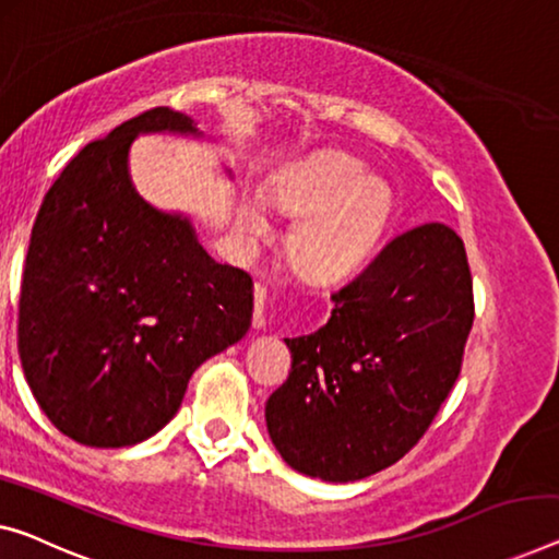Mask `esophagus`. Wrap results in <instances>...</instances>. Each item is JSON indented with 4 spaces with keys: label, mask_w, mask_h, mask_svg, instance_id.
I'll return each mask as SVG.
<instances>
[{
    "label": "esophagus",
    "mask_w": 559,
    "mask_h": 559,
    "mask_svg": "<svg viewBox=\"0 0 559 559\" xmlns=\"http://www.w3.org/2000/svg\"><path fill=\"white\" fill-rule=\"evenodd\" d=\"M253 329H263L265 326V288L255 286L253 288Z\"/></svg>",
    "instance_id": "esophagus-1"
}]
</instances>
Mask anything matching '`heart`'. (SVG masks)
Returning <instances> with one entry per match:
<instances>
[{
    "mask_svg": "<svg viewBox=\"0 0 559 559\" xmlns=\"http://www.w3.org/2000/svg\"><path fill=\"white\" fill-rule=\"evenodd\" d=\"M269 198L283 213L301 215L288 236L298 271L316 281L354 276L371 261L394 221L396 198L389 182L344 153L308 157L271 182ZM248 236H265L269 221L255 200L238 215Z\"/></svg>",
    "mask_w": 559,
    "mask_h": 559,
    "instance_id": "heart-1",
    "label": "heart"
}]
</instances>
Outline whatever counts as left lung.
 I'll use <instances>...</instances> for the list:
<instances>
[{
  "mask_svg": "<svg viewBox=\"0 0 559 559\" xmlns=\"http://www.w3.org/2000/svg\"><path fill=\"white\" fill-rule=\"evenodd\" d=\"M331 301L319 331L283 338L294 364L265 427L290 469L356 481L409 452L460 377L474 321L462 238L406 230Z\"/></svg>",
  "mask_w": 559,
  "mask_h": 559,
  "instance_id": "obj_1",
  "label": "left lung"
}]
</instances>
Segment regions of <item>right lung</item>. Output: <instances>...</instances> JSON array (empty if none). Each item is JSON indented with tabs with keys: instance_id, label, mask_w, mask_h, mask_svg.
<instances>
[{
	"instance_id": "1",
	"label": "right lung",
	"mask_w": 559,
	"mask_h": 559,
	"mask_svg": "<svg viewBox=\"0 0 559 559\" xmlns=\"http://www.w3.org/2000/svg\"><path fill=\"white\" fill-rule=\"evenodd\" d=\"M203 138L155 107L67 163L32 228L20 296V359L39 409L64 437L118 449L180 409L200 364L251 329L253 281L215 263L182 213L132 186L138 135Z\"/></svg>"
}]
</instances>
